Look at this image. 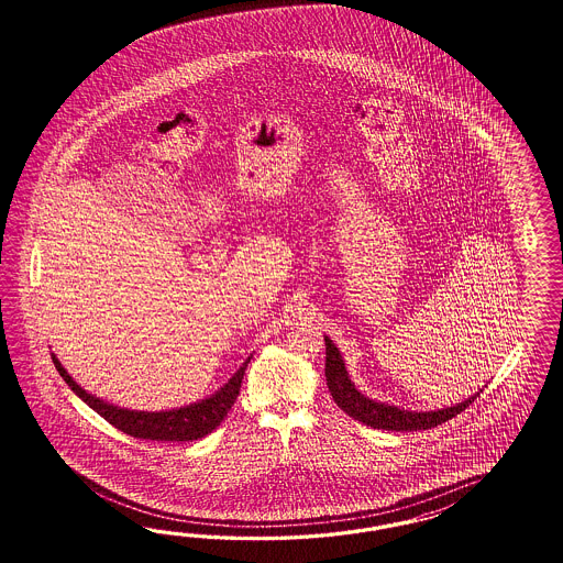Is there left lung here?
<instances>
[{
    "mask_svg": "<svg viewBox=\"0 0 563 563\" xmlns=\"http://www.w3.org/2000/svg\"><path fill=\"white\" fill-rule=\"evenodd\" d=\"M325 341V384L328 390L332 394L334 402L341 407L349 417L355 421H361L367 427L374 429H386V431H419V429H431V427L442 426L448 419L461 415L462 410L468 405L475 402L478 393L471 396L456 407L442 410H429V412H410V410H400L396 407H388L382 402H374L367 396L358 393L357 388L351 384L349 374L344 369L341 353L334 346V342L328 336Z\"/></svg>",
    "mask_w": 563,
    "mask_h": 563,
    "instance_id": "8db88e82",
    "label": "left lung"
}]
</instances>
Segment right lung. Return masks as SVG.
Masks as SVG:
<instances>
[{
  "instance_id": "right-lung-1",
  "label": "right lung",
  "mask_w": 563,
  "mask_h": 563,
  "mask_svg": "<svg viewBox=\"0 0 563 563\" xmlns=\"http://www.w3.org/2000/svg\"><path fill=\"white\" fill-rule=\"evenodd\" d=\"M53 363L69 388L78 394L90 409L97 410L104 421L118 427L123 433L137 440H153V442H191V440L205 438L224 421L227 412L238 400L241 379L250 358L239 367L238 374L229 379V384L222 388L221 393L206 398L202 402L189 405L184 409L167 410V412H136V410L118 409L113 405H107L82 390L69 377L68 372L62 367V363L55 358V355H53Z\"/></svg>"
}]
</instances>
